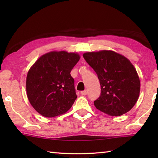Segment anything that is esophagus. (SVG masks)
<instances>
[{
	"label": "esophagus",
	"instance_id": "1",
	"mask_svg": "<svg viewBox=\"0 0 158 158\" xmlns=\"http://www.w3.org/2000/svg\"><path fill=\"white\" fill-rule=\"evenodd\" d=\"M87 90H83V91H81V94L82 95H85L87 94Z\"/></svg>",
	"mask_w": 158,
	"mask_h": 158
}]
</instances>
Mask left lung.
<instances>
[{"mask_svg":"<svg viewBox=\"0 0 158 158\" xmlns=\"http://www.w3.org/2000/svg\"><path fill=\"white\" fill-rule=\"evenodd\" d=\"M84 59L97 74L101 94L94 105L111 116L129 111L137 102L140 80L134 65L126 57L111 50L86 52Z\"/></svg>","mask_w":158,"mask_h":158,"instance_id":"8db88e82","label":"left lung"}]
</instances>
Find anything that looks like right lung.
<instances>
[{
  "label": "right lung",
  "mask_w": 158,
  "mask_h": 158,
  "mask_svg": "<svg viewBox=\"0 0 158 158\" xmlns=\"http://www.w3.org/2000/svg\"><path fill=\"white\" fill-rule=\"evenodd\" d=\"M80 59L77 53L50 52L36 60L26 77V93L32 106L42 116L66 113L77 98L70 72Z\"/></svg>",
  "instance_id": "obj_1"
}]
</instances>
